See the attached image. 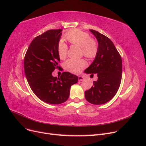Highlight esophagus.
<instances>
[{
    "instance_id": "1",
    "label": "esophagus",
    "mask_w": 146,
    "mask_h": 146,
    "mask_svg": "<svg viewBox=\"0 0 146 146\" xmlns=\"http://www.w3.org/2000/svg\"><path fill=\"white\" fill-rule=\"evenodd\" d=\"M78 81L81 82V81L84 80V79H85V78H84L82 76H79L78 77Z\"/></svg>"
}]
</instances>
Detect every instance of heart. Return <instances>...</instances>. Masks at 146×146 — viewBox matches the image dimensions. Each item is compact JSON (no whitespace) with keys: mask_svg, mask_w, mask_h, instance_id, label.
<instances>
[{"mask_svg":"<svg viewBox=\"0 0 146 146\" xmlns=\"http://www.w3.org/2000/svg\"><path fill=\"white\" fill-rule=\"evenodd\" d=\"M64 38L71 44L81 47L82 54L86 58H94L99 52V44L95 39L91 38L86 32L80 30H73L66 33ZM57 52L61 60L67 56L68 46L63 41H60L57 46ZM87 62L85 60L69 59L64 63L66 69L74 74H78L86 68Z\"/></svg>","mask_w":146,"mask_h":146,"instance_id":"1","label":"heart"}]
</instances>
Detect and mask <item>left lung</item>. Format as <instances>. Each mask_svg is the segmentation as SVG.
Here are the masks:
<instances>
[{
	"instance_id": "left-lung-1",
	"label": "left lung",
	"mask_w": 146,
	"mask_h": 146,
	"mask_svg": "<svg viewBox=\"0 0 146 146\" xmlns=\"http://www.w3.org/2000/svg\"><path fill=\"white\" fill-rule=\"evenodd\" d=\"M90 30L98 39L99 52L85 72L91 74V76L96 74L98 78L94 81L93 86L85 91V96L90 103L101 105L111 100L119 90L122 78V59L108 37L96 30Z\"/></svg>"
}]
</instances>
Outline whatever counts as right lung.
Segmentation results:
<instances>
[{
  "label": "right lung",
  "mask_w": 146,
  "mask_h": 146,
  "mask_svg": "<svg viewBox=\"0 0 146 146\" xmlns=\"http://www.w3.org/2000/svg\"><path fill=\"white\" fill-rule=\"evenodd\" d=\"M62 29H54L35 38L24 57V71L27 82L38 98L50 104H60L68 100L70 89L78 82V77L69 72L53 77L59 69L60 59L57 52Z\"/></svg>",
  "instance_id": "add662e5"
}]
</instances>
